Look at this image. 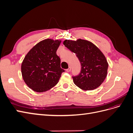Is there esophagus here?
Returning <instances> with one entry per match:
<instances>
[{
  "instance_id": "obj_1",
  "label": "esophagus",
  "mask_w": 133,
  "mask_h": 133,
  "mask_svg": "<svg viewBox=\"0 0 133 133\" xmlns=\"http://www.w3.org/2000/svg\"><path fill=\"white\" fill-rule=\"evenodd\" d=\"M70 71H71V67H69L67 69H66V71L67 72H69Z\"/></svg>"
}]
</instances>
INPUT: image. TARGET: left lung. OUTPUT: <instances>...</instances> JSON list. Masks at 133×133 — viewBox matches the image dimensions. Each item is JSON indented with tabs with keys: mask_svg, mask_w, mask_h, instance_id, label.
Wrapping results in <instances>:
<instances>
[{
	"mask_svg": "<svg viewBox=\"0 0 133 133\" xmlns=\"http://www.w3.org/2000/svg\"><path fill=\"white\" fill-rule=\"evenodd\" d=\"M64 46L76 54L81 63L80 74L73 76L75 85L84 90H94L99 87L107 77L108 63L104 55L91 42L79 39L65 40Z\"/></svg>",
	"mask_w": 133,
	"mask_h": 133,
	"instance_id": "left-lung-1",
	"label": "left lung"
}]
</instances>
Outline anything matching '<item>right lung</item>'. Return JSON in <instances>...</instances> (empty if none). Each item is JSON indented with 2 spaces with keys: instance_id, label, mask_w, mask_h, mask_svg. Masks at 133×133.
<instances>
[{
  "instance_id": "right-lung-1",
  "label": "right lung",
  "mask_w": 133,
  "mask_h": 133,
  "mask_svg": "<svg viewBox=\"0 0 133 133\" xmlns=\"http://www.w3.org/2000/svg\"><path fill=\"white\" fill-rule=\"evenodd\" d=\"M61 41L46 39L28 52L21 66L24 81L33 90L42 92L50 89L59 82L63 72L57 50Z\"/></svg>"
}]
</instances>
